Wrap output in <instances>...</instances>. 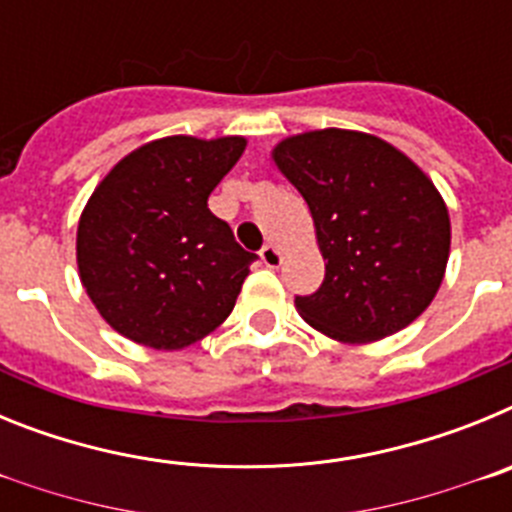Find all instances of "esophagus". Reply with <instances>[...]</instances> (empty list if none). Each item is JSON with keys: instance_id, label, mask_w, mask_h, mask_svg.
<instances>
[{"instance_id": "obj_1", "label": "esophagus", "mask_w": 512, "mask_h": 512, "mask_svg": "<svg viewBox=\"0 0 512 512\" xmlns=\"http://www.w3.org/2000/svg\"><path fill=\"white\" fill-rule=\"evenodd\" d=\"M259 256H261V261H264V266H269V269H277V266L282 264V259H284L282 251H279L277 246H271V243H269V246L261 248Z\"/></svg>"}]
</instances>
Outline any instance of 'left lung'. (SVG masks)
Here are the masks:
<instances>
[{
	"label": "left lung",
	"instance_id": "obj_1",
	"mask_svg": "<svg viewBox=\"0 0 512 512\" xmlns=\"http://www.w3.org/2000/svg\"><path fill=\"white\" fill-rule=\"evenodd\" d=\"M271 158L310 207L325 279L295 297L305 323L341 343L408 328L431 305L451 251L449 207L400 148L359 130L279 140Z\"/></svg>",
	"mask_w": 512,
	"mask_h": 512
}]
</instances>
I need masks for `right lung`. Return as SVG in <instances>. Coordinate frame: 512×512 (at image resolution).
Segmentation results:
<instances>
[{
    "mask_svg": "<svg viewBox=\"0 0 512 512\" xmlns=\"http://www.w3.org/2000/svg\"><path fill=\"white\" fill-rule=\"evenodd\" d=\"M243 135H169L120 158L89 197L76 264L89 300L140 346L182 351L233 312L256 253L207 207Z\"/></svg>",
    "mask_w": 512,
    "mask_h": 512,
    "instance_id": "add662e5",
    "label": "right lung"
}]
</instances>
